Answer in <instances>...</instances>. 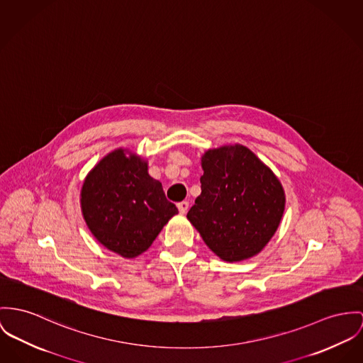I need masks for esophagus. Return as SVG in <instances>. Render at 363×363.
Listing matches in <instances>:
<instances>
[{"label":"esophagus","mask_w":363,"mask_h":363,"mask_svg":"<svg viewBox=\"0 0 363 363\" xmlns=\"http://www.w3.org/2000/svg\"><path fill=\"white\" fill-rule=\"evenodd\" d=\"M188 208H189V201L184 200V201L178 203V210H179V213H181V214H185V213L188 211Z\"/></svg>","instance_id":"esophagus-1"}]
</instances>
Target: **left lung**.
I'll return each instance as SVG.
<instances>
[{"label":"left lung","mask_w":363,"mask_h":363,"mask_svg":"<svg viewBox=\"0 0 363 363\" xmlns=\"http://www.w3.org/2000/svg\"><path fill=\"white\" fill-rule=\"evenodd\" d=\"M201 167V194L188 220L223 261L258 254L275 235L284 211L279 179L243 145L207 150Z\"/></svg>","instance_id":"obj_1"}]
</instances>
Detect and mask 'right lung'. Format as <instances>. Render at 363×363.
<instances>
[{
  "instance_id": "1",
  "label": "right lung",
  "mask_w": 363,
  "mask_h": 363,
  "mask_svg": "<svg viewBox=\"0 0 363 363\" xmlns=\"http://www.w3.org/2000/svg\"><path fill=\"white\" fill-rule=\"evenodd\" d=\"M82 211L95 239L124 258L147 250L178 214L162 184L147 174V163L124 149L113 150L86 175Z\"/></svg>"
}]
</instances>
